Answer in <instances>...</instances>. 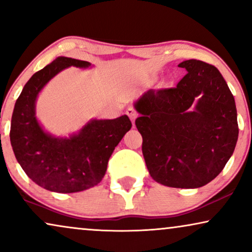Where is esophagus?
Listing matches in <instances>:
<instances>
[{
	"instance_id": "obj_1",
	"label": "esophagus",
	"mask_w": 252,
	"mask_h": 252,
	"mask_svg": "<svg viewBox=\"0 0 252 252\" xmlns=\"http://www.w3.org/2000/svg\"><path fill=\"white\" fill-rule=\"evenodd\" d=\"M126 113H127V116L129 117V119L132 120V123L134 124V122H135V119L137 117V111L135 110V108H133V106H129V108L126 110Z\"/></svg>"
}]
</instances>
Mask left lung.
Instances as JSON below:
<instances>
[{
    "label": "left lung",
    "instance_id": "obj_1",
    "mask_svg": "<svg viewBox=\"0 0 252 252\" xmlns=\"http://www.w3.org/2000/svg\"><path fill=\"white\" fill-rule=\"evenodd\" d=\"M179 66L187 73L175 87L150 89L136 102L141 117L135 125L151 178L167 187L198 188L212 181L234 153L236 106L216 66L197 60Z\"/></svg>",
    "mask_w": 252,
    "mask_h": 252
}]
</instances>
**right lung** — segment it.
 <instances>
[{"mask_svg": "<svg viewBox=\"0 0 252 252\" xmlns=\"http://www.w3.org/2000/svg\"><path fill=\"white\" fill-rule=\"evenodd\" d=\"M72 65L87 67L91 63L58 57L32 75L17 98L10 128L13 153L29 178L47 190L64 194L97 185L117 144L132 127L128 117L122 116L93 120L70 139L43 132L35 118L36 96L51 78Z\"/></svg>", "mask_w": 252, "mask_h": 252, "instance_id": "1", "label": "right lung"}]
</instances>
